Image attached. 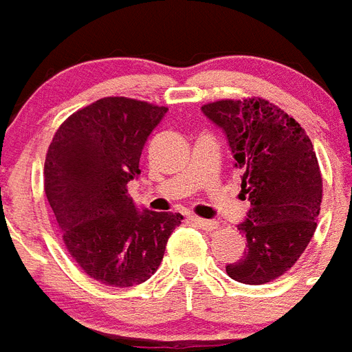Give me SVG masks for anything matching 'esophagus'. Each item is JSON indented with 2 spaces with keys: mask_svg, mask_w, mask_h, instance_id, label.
Returning a JSON list of instances; mask_svg holds the SVG:
<instances>
[{
  "mask_svg": "<svg viewBox=\"0 0 352 352\" xmlns=\"http://www.w3.org/2000/svg\"><path fill=\"white\" fill-rule=\"evenodd\" d=\"M190 220L194 221V223L198 225L199 229H204V230H214L216 227H218V223L212 220H204V218H198V216H192Z\"/></svg>",
  "mask_w": 352,
  "mask_h": 352,
  "instance_id": "1",
  "label": "esophagus"
}]
</instances>
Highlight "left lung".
I'll list each match as a JSON object with an SVG mask.
<instances>
[{
    "mask_svg": "<svg viewBox=\"0 0 352 352\" xmlns=\"http://www.w3.org/2000/svg\"><path fill=\"white\" fill-rule=\"evenodd\" d=\"M201 111L223 129L241 194L251 201L238 225L247 251L225 271L247 285L272 282L296 263L316 230L322 174L313 143L294 118L261 98L220 100Z\"/></svg>",
    "mask_w": 352,
    "mask_h": 352,
    "instance_id": "8db88e82",
    "label": "left lung"
}]
</instances>
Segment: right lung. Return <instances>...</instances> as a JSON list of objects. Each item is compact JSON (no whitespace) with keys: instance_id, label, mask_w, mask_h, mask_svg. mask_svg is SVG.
<instances>
[{"instance_id":"1","label":"right lung","mask_w":352,"mask_h":352,"mask_svg":"<svg viewBox=\"0 0 352 352\" xmlns=\"http://www.w3.org/2000/svg\"><path fill=\"white\" fill-rule=\"evenodd\" d=\"M167 107L101 98L56 131L45 160V194L72 260L87 276L132 287L158 271L178 212L140 210L127 184Z\"/></svg>"}]
</instances>
